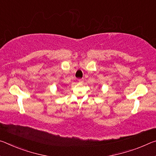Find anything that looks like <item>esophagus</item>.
<instances>
[{
    "instance_id": "esophagus-1",
    "label": "esophagus",
    "mask_w": 156,
    "mask_h": 156,
    "mask_svg": "<svg viewBox=\"0 0 156 156\" xmlns=\"http://www.w3.org/2000/svg\"><path fill=\"white\" fill-rule=\"evenodd\" d=\"M79 82H80V83H83V79H80V80H79Z\"/></svg>"
}]
</instances>
